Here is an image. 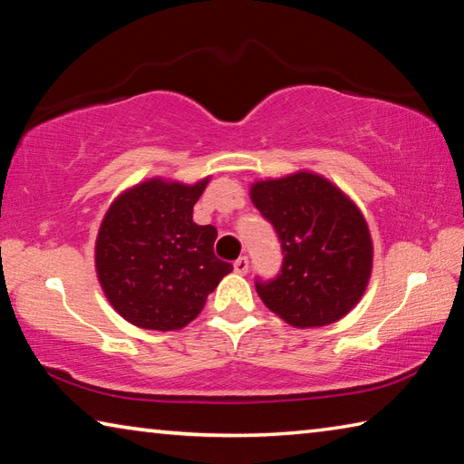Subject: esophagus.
<instances>
[{"mask_svg": "<svg viewBox=\"0 0 464 464\" xmlns=\"http://www.w3.org/2000/svg\"><path fill=\"white\" fill-rule=\"evenodd\" d=\"M233 270L237 272V274H247V270H249V260H247V257L243 256V257H239V260H235Z\"/></svg>", "mask_w": 464, "mask_h": 464, "instance_id": "34e87169", "label": "esophagus"}]
</instances>
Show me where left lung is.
Here are the masks:
<instances>
[{
  "label": "left lung",
  "mask_w": 464,
  "mask_h": 464,
  "mask_svg": "<svg viewBox=\"0 0 464 464\" xmlns=\"http://www.w3.org/2000/svg\"><path fill=\"white\" fill-rule=\"evenodd\" d=\"M249 196L285 254L276 278L256 280L266 307L298 329L348 315L372 272L371 231L356 204L313 171L260 179Z\"/></svg>",
  "instance_id": "obj_1"
}]
</instances>
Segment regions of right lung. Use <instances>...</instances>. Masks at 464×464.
<instances>
[{"mask_svg":"<svg viewBox=\"0 0 464 464\" xmlns=\"http://www.w3.org/2000/svg\"><path fill=\"white\" fill-rule=\"evenodd\" d=\"M208 179L192 186L145 179L106 210L96 239V272L110 304L129 324L155 332L182 329L233 270L215 256V227L192 221Z\"/></svg>","mask_w":464,"mask_h":464,"instance_id":"1","label":"right lung"}]
</instances>
